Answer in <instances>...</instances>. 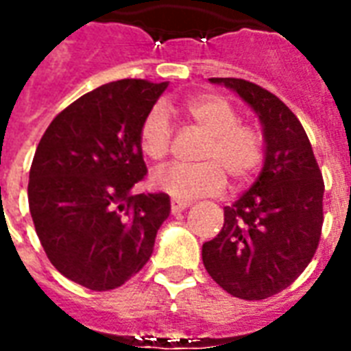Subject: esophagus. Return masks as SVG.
<instances>
[{
    "mask_svg": "<svg viewBox=\"0 0 351 351\" xmlns=\"http://www.w3.org/2000/svg\"><path fill=\"white\" fill-rule=\"evenodd\" d=\"M191 203L190 201H182V199H171V210L173 213H182L184 208H188Z\"/></svg>",
    "mask_w": 351,
    "mask_h": 351,
    "instance_id": "obj_1",
    "label": "esophagus"
}]
</instances>
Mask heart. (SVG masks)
Returning <instances> with one entry per match:
<instances>
[{
    "label": "heart",
    "instance_id": "heart-1",
    "mask_svg": "<svg viewBox=\"0 0 351 351\" xmlns=\"http://www.w3.org/2000/svg\"><path fill=\"white\" fill-rule=\"evenodd\" d=\"M191 123L206 133L197 165L173 163L152 175V186L175 199L213 195L223 190L226 173L233 184L250 180L263 161L265 141L261 131L239 122V112L221 95L201 93L184 103ZM171 122L161 107H154L138 130V146L148 160L161 161L171 148Z\"/></svg>",
    "mask_w": 351,
    "mask_h": 351
}]
</instances>
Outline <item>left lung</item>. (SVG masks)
Returning a JSON list of instances; mask_svg holds the SVG:
<instances>
[{"instance_id": "1", "label": "left lung", "mask_w": 351, "mask_h": 351, "mask_svg": "<svg viewBox=\"0 0 351 351\" xmlns=\"http://www.w3.org/2000/svg\"><path fill=\"white\" fill-rule=\"evenodd\" d=\"M239 93L258 114L265 161L258 180L203 244L206 272L228 293L259 301L286 289L316 254L324 226V178L306 131L269 90L243 79H208Z\"/></svg>"}]
</instances>
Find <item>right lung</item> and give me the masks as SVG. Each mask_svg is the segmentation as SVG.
I'll return each mask as SVG.
<instances>
[{
    "instance_id": "add662e5",
    "label": "right lung",
    "mask_w": 351,
    "mask_h": 351,
    "mask_svg": "<svg viewBox=\"0 0 351 351\" xmlns=\"http://www.w3.org/2000/svg\"><path fill=\"white\" fill-rule=\"evenodd\" d=\"M167 82H108L73 101L35 150L27 201L50 263L93 291L120 287L154 252L167 193L131 190L146 175L138 130Z\"/></svg>"
}]
</instances>
